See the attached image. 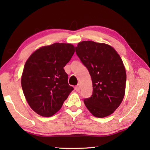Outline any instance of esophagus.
Here are the masks:
<instances>
[{"label":"esophagus","instance_id":"1","mask_svg":"<svg viewBox=\"0 0 150 150\" xmlns=\"http://www.w3.org/2000/svg\"><path fill=\"white\" fill-rule=\"evenodd\" d=\"M80 89H81V87H80L79 85H77V86H76V87H75V90L76 91H77V92H79V91H80Z\"/></svg>","mask_w":150,"mask_h":150}]
</instances>
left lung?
I'll use <instances>...</instances> for the list:
<instances>
[{
  "label": "left lung",
  "instance_id": "left-lung-1",
  "mask_svg": "<svg viewBox=\"0 0 150 150\" xmlns=\"http://www.w3.org/2000/svg\"><path fill=\"white\" fill-rule=\"evenodd\" d=\"M75 52L92 79L93 93L84 99L86 107L97 118L112 115L125 95L126 73L120 56L111 45L93 41L78 43Z\"/></svg>",
  "mask_w": 150,
  "mask_h": 150
}]
</instances>
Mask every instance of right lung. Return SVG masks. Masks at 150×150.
Wrapping results in <instances>:
<instances>
[{"label":"right lung","instance_id":"right-lung-1","mask_svg":"<svg viewBox=\"0 0 150 150\" xmlns=\"http://www.w3.org/2000/svg\"><path fill=\"white\" fill-rule=\"evenodd\" d=\"M75 52L71 44L55 43L38 48L25 63L21 85L27 103L44 117L60 110L73 90L63 67Z\"/></svg>","mask_w":150,"mask_h":150}]
</instances>
